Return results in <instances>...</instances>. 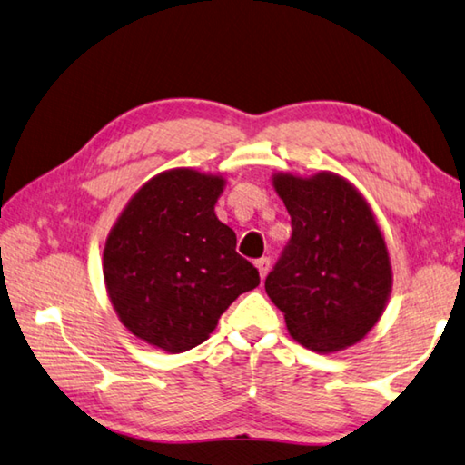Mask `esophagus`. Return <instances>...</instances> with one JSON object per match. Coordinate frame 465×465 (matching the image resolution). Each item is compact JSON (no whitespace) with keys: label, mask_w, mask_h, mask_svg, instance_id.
<instances>
[{"label":"esophagus","mask_w":465,"mask_h":465,"mask_svg":"<svg viewBox=\"0 0 465 465\" xmlns=\"http://www.w3.org/2000/svg\"><path fill=\"white\" fill-rule=\"evenodd\" d=\"M256 268H258V272H260V278H266V274H268V270H270V258H258L256 262Z\"/></svg>","instance_id":"obj_1"}]
</instances>
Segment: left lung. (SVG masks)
I'll use <instances>...</instances> for the list:
<instances>
[{
    "label": "left lung",
    "instance_id": "1",
    "mask_svg": "<svg viewBox=\"0 0 465 465\" xmlns=\"http://www.w3.org/2000/svg\"><path fill=\"white\" fill-rule=\"evenodd\" d=\"M292 235L266 276V292L291 335L313 351L360 341L386 307L392 274L382 233L364 197L331 173L276 174Z\"/></svg>",
    "mask_w": 465,
    "mask_h": 465
}]
</instances>
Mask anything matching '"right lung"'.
Returning <instances> with one entry per match:
<instances>
[{"label": "right lung", "instance_id": "right-lung-1", "mask_svg": "<svg viewBox=\"0 0 465 465\" xmlns=\"http://www.w3.org/2000/svg\"><path fill=\"white\" fill-rule=\"evenodd\" d=\"M222 176L176 168L132 197L104 250V276L122 323L171 353L203 343L260 274L215 215Z\"/></svg>", "mask_w": 465, "mask_h": 465}]
</instances>
